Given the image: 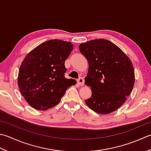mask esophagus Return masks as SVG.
I'll list each match as a JSON object with an SVG mask.
<instances>
[{"label":"esophagus","mask_w":151,"mask_h":151,"mask_svg":"<svg viewBox=\"0 0 151 151\" xmlns=\"http://www.w3.org/2000/svg\"><path fill=\"white\" fill-rule=\"evenodd\" d=\"M77 82L80 86H83L84 84V79L82 77H80L77 80Z\"/></svg>","instance_id":"1"}]
</instances>
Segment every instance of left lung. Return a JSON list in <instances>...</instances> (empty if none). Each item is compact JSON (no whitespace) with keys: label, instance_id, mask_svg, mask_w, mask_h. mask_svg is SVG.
I'll return each instance as SVG.
<instances>
[{"label":"left lung","instance_id":"1","mask_svg":"<svg viewBox=\"0 0 151 151\" xmlns=\"http://www.w3.org/2000/svg\"><path fill=\"white\" fill-rule=\"evenodd\" d=\"M79 50L88 62L85 84L91 96L85 100L91 110L102 114L119 108L130 95L135 83L131 60L111 41L95 39L82 43Z\"/></svg>","mask_w":151,"mask_h":151}]
</instances>
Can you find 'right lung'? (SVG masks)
I'll return each mask as SVG.
<instances>
[{
    "mask_svg": "<svg viewBox=\"0 0 151 151\" xmlns=\"http://www.w3.org/2000/svg\"><path fill=\"white\" fill-rule=\"evenodd\" d=\"M73 49L71 42L47 40L31 51L21 64L17 84L20 92L32 108L46 110L60 102L74 79L65 77V61Z\"/></svg>",
    "mask_w": 151,
    "mask_h": 151,
    "instance_id": "add662e5",
    "label": "right lung"
}]
</instances>
